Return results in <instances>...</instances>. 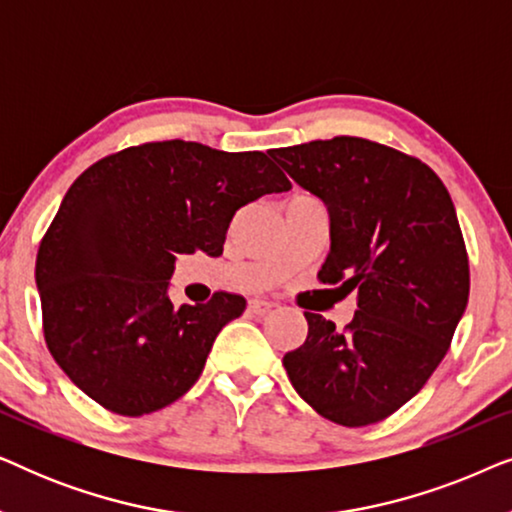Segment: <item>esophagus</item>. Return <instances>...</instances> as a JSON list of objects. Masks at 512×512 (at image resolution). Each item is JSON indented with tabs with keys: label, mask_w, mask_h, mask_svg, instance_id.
Listing matches in <instances>:
<instances>
[{
	"label": "esophagus",
	"mask_w": 512,
	"mask_h": 512,
	"mask_svg": "<svg viewBox=\"0 0 512 512\" xmlns=\"http://www.w3.org/2000/svg\"><path fill=\"white\" fill-rule=\"evenodd\" d=\"M272 307H275V303H270V300H263V298H254V300H249V305H247V310L251 312V314H265V312H270Z\"/></svg>",
	"instance_id": "obj_1"
}]
</instances>
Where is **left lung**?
<instances>
[{"instance_id": "left-lung-1", "label": "left lung", "mask_w": 512, "mask_h": 512, "mask_svg": "<svg viewBox=\"0 0 512 512\" xmlns=\"http://www.w3.org/2000/svg\"><path fill=\"white\" fill-rule=\"evenodd\" d=\"M270 156L331 214L319 282L359 291L342 331L305 312L307 338L284 356L286 373L321 417L382 422L424 387L466 310L471 275L450 193L419 158L361 137Z\"/></svg>"}]
</instances>
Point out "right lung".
Masks as SVG:
<instances>
[{"instance_id":"obj_1","label":"right lung","mask_w":512,"mask_h":512,"mask_svg":"<svg viewBox=\"0 0 512 512\" xmlns=\"http://www.w3.org/2000/svg\"><path fill=\"white\" fill-rule=\"evenodd\" d=\"M291 181L261 151L184 139L130 146L69 186L37 254L48 352L83 394L142 417L198 382L216 335L247 300L167 296L177 254L221 256L235 212Z\"/></svg>"}]
</instances>
